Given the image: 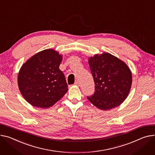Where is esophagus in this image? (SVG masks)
I'll use <instances>...</instances> for the list:
<instances>
[{
	"instance_id": "esophagus-1",
	"label": "esophagus",
	"mask_w": 155,
	"mask_h": 155,
	"mask_svg": "<svg viewBox=\"0 0 155 155\" xmlns=\"http://www.w3.org/2000/svg\"><path fill=\"white\" fill-rule=\"evenodd\" d=\"M75 85H77V86H78V85H80V83H79V81H78V80L75 82Z\"/></svg>"
}]
</instances>
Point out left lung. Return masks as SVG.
I'll return each instance as SVG.
<instances>
[{
  "instance_id": "1",
  "label": "left lung",
  "mask_w": 155,
  "mask_h": 155,
  "mask_svg": "<svg viewBox=\"0 0 155 155\" xmlns=\"http://www.w3.org/2000/svg\"><path fill=\"white\" fill-rule=\"evenodd\" d=\"M95 91L88 100L98 109L107 110L117 107L127 97L132 76L127 64L109 53L96 54L88 59Z\"/></svg>"
}]
</instances>
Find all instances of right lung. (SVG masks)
Masks as SVG:
<instances>
[{
	"label": "right lung",
	"instance_id": "obj_1",
	"mask_svg": "<svg viewBox=\"0 0 155 155\" xmlns=\"http://www.w3.org/2000/svg\"><path fill=\"white\" fill-rule=\"evenodd\" d=\"M62 55L49 49L38 52L21 66L18 85L25 100L33 106L48 108L68 90L64 73L59 69Z\"/></svg>",
	"mask_w": 155,
	"mask_h": 155
}]
</instances>
